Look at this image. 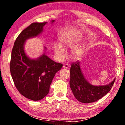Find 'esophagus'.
Returning <instances> with one entry per match:
<instances>
[{
    "instance_id": "esophagus-1",
    "label": "esophagus",
    "mask_w": 125,
    "mask_h": 125,
    "mask_svg": "<svg viewBox=\"0 0 125 125\" xmlns=\"http://www.w3.org/2000/svg\"><path fill=\"white\" fill-rule=\"evenodd\" d=\"M63 68L66 69H68V68H69V65L68 64H64V65H63Z\"/></svg>"
}]
</instances>
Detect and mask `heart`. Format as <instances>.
Instances as JSON below:
<instances>
[{"label": "heart", "instance_id": "b5f03b06", "mask_svg": "<svg viewBox=\"0 0 125 125\" xmlns=\"http://www.w3.org/2000/svg\"><path fill=\"white\" fill-rule=\"evenodd\" d=\"M80 39L78 36H65L61 38V43H55L53 45V50L55 56L58 60H62L65 57V51L64 48H72L74 47L77 42ZM83 46H79L75 48L72 52V55L74 59L77 60L82 56L83 53Z\"/></svg>", "mask_w": 125, "mask_h": 125}]
</instances>
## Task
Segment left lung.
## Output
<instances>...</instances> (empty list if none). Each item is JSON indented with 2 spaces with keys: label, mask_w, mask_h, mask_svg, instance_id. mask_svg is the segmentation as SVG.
I'll return each mask as SVG.
<instances>
[{
  "label": "left lung",
  "mask_w": 125,
  "mask_h": 125,
  "mask_svg": "<svg viewBox=\"0 0 125 125\" xmlns=\"http://www.w3.org/2000/svg\"><path fill=\"white\" fill-rule=\"evenodd\" d=\"M69 84L75 98L80 102H95L107 94L115 82V79L106 85L95 86L91 84L84 77L81 70L80 63H73L70 69Z\"/></svg>",
  "instance_id": "8db88e82"
}]
</instances>
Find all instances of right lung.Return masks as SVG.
Listing matches in <instances>:
<instances>
[{"label":"right lung","instance_id":"1","mask_svg":"<svg viewBox=\"0 0 125 125\" xmlns=\"http://www.w3.org/2000/svg\"><path fill=\"white\" fill-rule=\"evenodd\" d=\"M54 22L51 21L52 24ZM46 24L33 22L24 29L16 38L11 52L10 69L15 85L21 94L33 101L40 100L47 95L55 74L63 66L45 53L36 59H31L25 52L26 40L39 36Z\"/></svg>","mask_w":125,"mask_h":125}]
</instances>
